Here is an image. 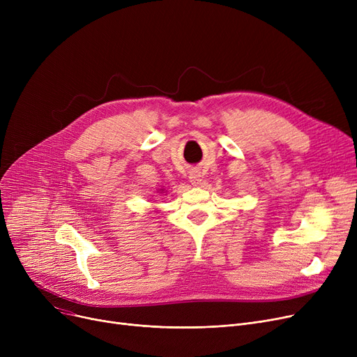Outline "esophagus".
Masks as SVG:
<instances>
[{"mask_svg": "<svg viewBox=\"0 0 357 357\" xmlns=\"http://www.w3.org/2000/svg\"><path fill=\"white\" fill-rule=\"evenodd\" d=\"M190 181H191L192 185L198 186L201 183V181H202V176H201V174L198 171H191L190 172Z\"/></svg>", "mask_w": 357, "mask_h": 357, "instance_id": "obj_1", "label": "esophagus"}]
</instances>
